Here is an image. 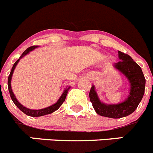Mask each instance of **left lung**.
I'll return each mask as SVG.
<instances>
[{
  "label": "left lung",
  "mask_w": 153,
  "mask_h": 153,
  "mask_svg": "<svg viewBox=\"0 0 153 153\" xmlns=\"http://www.w3.org/2000/svg\"><path fill=\"white\" fill-rule=\"evenodd\" d=\"M119 57L121 61L115 64V67L127 77L131 84L128 99L119 104L106 105L100 102L94 86L89 92L90 102L97 113L112 119H119L132 114L143 99L146 86V78L140 66L128 54L122 51H119Z\"/></svg>",
  "instance_id": "obj_1"
}]
</instances>
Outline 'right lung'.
I'll return each instance as SVG.
<instances>
[{
    "instance_id": "obj_1",
    "label": "right lung",
    "mask_w": 153,
    "mask_h": 153,
    "mask_svg": "<svg viewBox=\"0 0 153 153\" xmlns=\"http://www.w3.org/2000/svg\"><path fill=\"white\" fill-rule=\"evenodd\" d=\"M37 46H35V45H34V46H30V47H29L28 48H27L25 51H24L23 54H21V56L20 57V58H21L23 56L26 55L29 51H32L33 49H34ZM20 58L16 61L15 63L14 64V65H13L12 68H11V71H10V75H9L8 76V81H7V85H8V90H9V93H10V98H11V99H12L13 102L15 104V105L17 106V107H18L21 111H23L24 113L26 114L27 115H29V116H32V117H39V116H42V115H48V114H51L52 113L53 111H56L57 109H58L59 107L62 105V103H63V102H65V100L66 95H67L68 90L70 89V87L66 88L65 90L64 91L63 94L62 95V96L60 97V99H58V101L55 103V104L52 105L51 106H49V107H48V108H42V109H39V110H31V109H29V108H25V106H23L21 104H20L19 102H18V100L16 99L15 96H14L12 90H11V87H10V80H11V77H12L14 68H15L17 64H18V62H19Z\"/></svg>"
}]
</instances>
